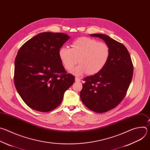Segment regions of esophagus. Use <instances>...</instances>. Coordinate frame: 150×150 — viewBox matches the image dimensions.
Returning <instances> with one entry per match:
<instances>
[{"instance_id":"esophagus-1","label":"esophagus","mask_w":150,"mask_h":150,"mask_svg":"<svg viewBox=\"0 0 150 150\" xmlns=\"http://www.w3.org/2000/svg\"><path fill=\"white\" fill-rule=\"evenodd\" d=\"M75 80L76 82H79V81H81V79H80L79 78H78V77H75Z\"/></svg>"}]
</instances>
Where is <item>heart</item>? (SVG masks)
Here are the masks:
<instances>
[{
	"label": "heart",
	"instance_id": "heart-1",
	"mask_svg": "<svg viewBox=\"0 0 150 150\" xmlns=\"http://www.w3.org/2000/svg\"><path fill=\"white\" fill-rule=\"evenodd\" d=\"M59 56L63 65L70 71L76 65H80L72 71L75 75L85 73L95 75L100 72L105 66L110 56V49L103 42L88 37H80L75 40L71 49L62 46L59 50Z\"/></svg>",
	"mask_w": 150,
	"mask_h": 150
}]
</instances>
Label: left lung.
<instances>
[{
	"label": "left lung",
	"mask_w": 150,
	"mask_h": 150,
	"mask_svg": "<svg viewBox=\"0 0 150 150\" xmlns=\"http://www.w3.org/2000/svg\"><path fill=\"white\" fill-rule=\"evenodd\" d=\"M108 45L109 59L98 74L84 78L80 92L82 102L97 113L108 112L123 100L133 76V65L127 49L120 42L103 34H93Z\"/></svg>",
	"instance_id": "left-lung-1"
}]
</instances>
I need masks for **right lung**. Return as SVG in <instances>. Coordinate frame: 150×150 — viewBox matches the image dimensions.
Instances as JSON below:
<instances>
[{"mask_svg": "<svg viewBox=\"0 0 150 150\" xmlns=\"http://www.w3.org/2000/svg\"><path fill=\"white\" fill-rule=\"evenodd\" d=\"M70 37L61 33H41L19 50L14 82L18 94L30 108L41 112L54 109L74 83V76L67 74L59 56V49Z\"/></svg>", "mask_w": 150, "mask_h": 150, "instance_id": "obj_1", "label": "right lung"}]
</instances>
